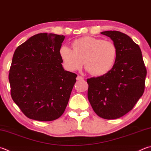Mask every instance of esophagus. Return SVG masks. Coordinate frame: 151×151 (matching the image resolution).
<instances>
[{
  "label": "esophagus",
  "mask_w": 151,
  "mask_h": 151,
  "mask_svg": "<svg viewBox=\"0 0 151 151\" xmlns=\"http://www.w3.org/2000/svg\"><path fill=\"white\" fill-rule=\"evenodd\" d=\"M83 79H84V78L83 77V76H79V75H78L77 77H76V80L77 81H83Z\"/></svg>",
  "instance_id": "obj_1"
}]
</instances>
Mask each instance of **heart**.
<instances>
[{"mask_svg": "<svg viewBox=\"0 0 151 151\" xmlns=\"http://www.w3.org/2000/svg\"><path fill=\"white\" fill-rule=\"evenodd\" d=\"M73 49L62 46L60 56L64 65L70 71L86 70L94 76H103L110 71L116 63L117 49L113 42L93 37H83L74 41Z\"/></svg>", "mask_w": 151, "mask_h": 151, "instance_id": "1", "label": "heart"}]
</instances>
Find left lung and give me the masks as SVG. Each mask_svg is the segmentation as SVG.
I'll return each instance as SVG.
<instances>
[{
    "mask_svg": "<svg viewBox=\"0 0 151 151\" xmlns=\"http://www.w3.org/2000/svg\"><path fill=\"white\" fill-rule=\"evenodd\" d=\"M101 34L113 41L117 56L108 73L87 79L88 98L98 116L114 119L131 111L143 94L147 69L140 47L129 36L118 31Z\"/></svg>",
    "mask_w": 151,
    "mask_h": 151,
    "instance_id": "obj_1",
    "label": "left lung"
}]
</instances>
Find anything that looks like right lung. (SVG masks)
<instances>
[{"label": "right lung", "mask_w": 151, "mask_h": 151, "mask_svg": "<svg viewBox=\"0 0 151 151\" xmlns=\"http://www.w3.org/2000/svg\"><path fill=\"white\" fill-rule=\"evenodd\" d=\"M64 39L41 33L14 51L9 75L11 96L29 119L53 121L67 106L77 75L63 68L59 50Z\"/></svg>", "instance_id": "right-lung-1"}]
</instances>
